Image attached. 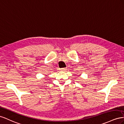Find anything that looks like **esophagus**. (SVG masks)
<instances>
[{
    "label": "esophagus",
    "instance_id": "esophagus-1",
    "mask_svg": "<svg viewBox=\"0 0 124 124\" xmlns=\"http://www.w3.org/2000/svg\"><path fill=\"white\" fill-rule=\"evenodd\" d=\"M67 69H66V68H62V69H61V71H65V70H66Z\"/></svg>",
    "mask_w": 124,
    "mask_h": 124
}]
</instances>
